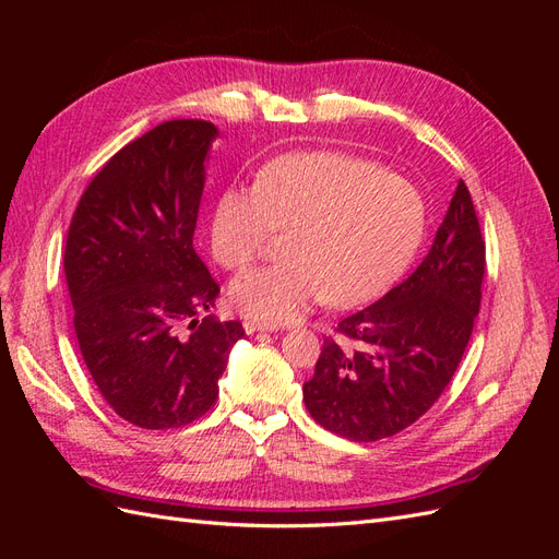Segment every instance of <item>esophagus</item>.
I'll return each mask as SVG.
<instances>
[{"instance_id": "34e87169", "label": "esophagus", "mask_w": 559, "mask_h": 559, "mask_svg": "<svg viewBox=\"0 0 559 559\" xmlns=\"http://www.w3.org/2000/svg\"><path fill=\"white\" fill-rule=\"evenodd\" d=\"M245 333H257V331H275L273 324H265V321H253V319H245L242 321Z\"/></svg>"}]
</instances>
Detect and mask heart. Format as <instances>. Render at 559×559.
Wrapping results in <instances>:
<instances>
[{
    "mask_svg": "<svg viewBox=\"0 0 559 559\" xmlns=\"http://www.w3.org/2000/svg\"><path fill=\"white\" fill-rule=\"evenodd\" d=\"M425 230L415 186L373 160L314 151L270 160L253 189L228 186L210 216V249L226 270L251 267L275 233H292L286 263L253 270L230 284L245 317L286 324L317 302L357 306L408 265Z\"/></svg>",
    "mask_w": 559,
    "mask_h": 559,
    "instance_id": "heart-1",
    "label": "heart"
}]
</instances>
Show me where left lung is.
<instances>
[{
	"label": "left lung",
	"instance_id": "1",
	"mask_svg": "<svg viewBox=\"0 0 559 559\" xmlns=\"http://www.w3.org/2000/svg\"><path fill=\"white\" fill-rule=\"evenodd\" d=\"M485 240L466 183L415 273L378 302L345 317L302 384L321 427L380 441L411 427L450 384L480 310Z\"/></svg>",
	"mask_w": 559,
	"mask_h": 559
}]
</instances>
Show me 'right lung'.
Here are the masks:
<instances>
[{"label": "right lung", "instance_id": "1", "mask_svg": "<svg viewBox=\"0 0 559 559\" xmlns=\"http://www.w3.org/2000/svg\"><path fill=\"white\" fill-rule=\"evenodd\" d=\"M218 130L165 121L126 144L72 216L64 277L99 394L142 429H177L218 396L240 321H218V284L193 249L205 163Z\"/></svg>", "mask_w": 559, "mask_h": 559}]
</instances>
